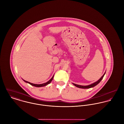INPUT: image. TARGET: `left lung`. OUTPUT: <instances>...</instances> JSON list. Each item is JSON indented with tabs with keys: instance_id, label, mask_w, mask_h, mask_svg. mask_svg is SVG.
<instances>
[{
	"instance_id": "1",
	"label": "left lung",
	"mask_w": 124,
	"mask_h": 124,
	"mask_svg": "<svg viewBox=\"0 0 124 124\" xmlns=\"http://www.w3.org/2000/svg\"><path fill=\"white\" fill-rule=\"evenodd\" d=\"M105 74H106V72L104 73V74H103V75L97 81H96V82L93 83V84H91V85H86V86L81 85H78L75 84H74V83H72V84H73L74 86H75L76 87H78V88H80L88 89L90 88H92V87H93L96 86V85H97L101 81V80L103 79V77H104V75H105Z\"/></svg>"
}]
</instances>
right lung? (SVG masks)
Masks as SVG:
<instances>
[{
	"label": "right lung",
	"mask_w": 124,
	"mask_h": 124,
	"mask_svg": "<svg viewBox=\"0 0 124 124\" xmlns=\"http://www.w3.org/2000/svg\"><path fill=\"white\" fill-rule=\"evenodd\" d=\"M53 77H54V75H53V76L52 77V78L49 81H48L47 82H46V83H44V84H39H39H33V83H31L29 82H28V81H25V80H23H23L25 82H26V83H28V84H30L31 85H32V86H35V87H40L45 86L47 85H49V84H50V83L52 82V80H53Z\"/></svg>",
	"instance_id": "1"
}]
</instances>
